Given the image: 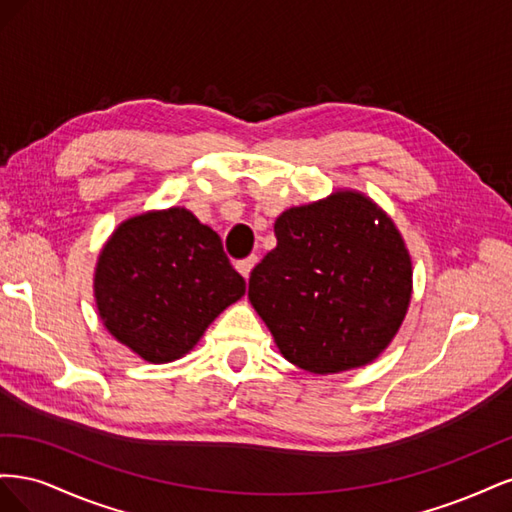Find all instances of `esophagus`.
<instances>
[{
  "instance_id": "obj_1",
  "label": "esophagus",
  "mask_w": 512,
  "mask_h": 512,
  "mask_svg": "<svg viewBox=\"0 0 512 512\" xmlns=\"http://www.w3.org/2000/svg\"><path fill=\"white\" fill-rule=\"evenodd\" d=\"M256 262H258L256 256H247V258H243V260L237 262V271L245 277V280H250V273H252V269L256 267Z\"/></svg>"
}]
</instances>
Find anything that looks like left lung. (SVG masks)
<instances>
[{
  "instance_id": "1",
  "label": "left lung",
  "mask_w": 512,
  "mask_h": 512,
  "mask_svg": "<svg viewBox=\"0 0 512 512\" xmlns=\"http://www.w3.org/2000/svg\"><path fill=\"white\" fill-rule=\"evenodd\" d=\"M275 237L247 297L284 359L312 374L378 359L412 297V260L389 215L365 194L339 190L286 209Z\"/></svg>"
}]
</instances>
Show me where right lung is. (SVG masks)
<instances>
[{
	"label": "right lung",
	"mask_w": 512,
	"mask_h": 512,
	"mask_svg": "<svg viewBox=\"0 0 512 512\" xmlns=\"http://www.w3.org/2000/svg\"><path fill=\"white\" fill-rule=\"evenodd\" d=\"M94 292L117 342L149 363L188 354L209 324L245 294L218 232L183 207L121 222L102 247Z\"/></svg>",
	"instance_id": "add662e5"
}]
</instances>
